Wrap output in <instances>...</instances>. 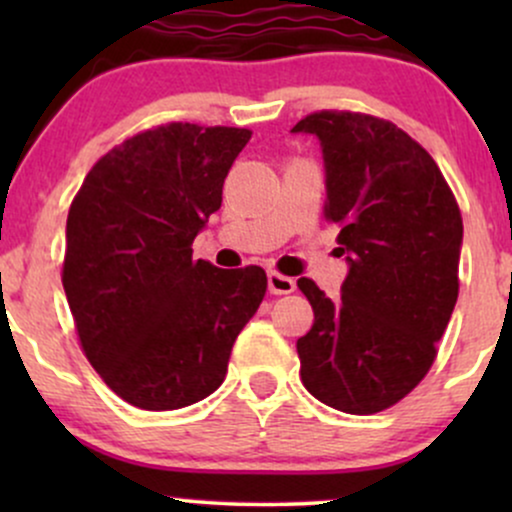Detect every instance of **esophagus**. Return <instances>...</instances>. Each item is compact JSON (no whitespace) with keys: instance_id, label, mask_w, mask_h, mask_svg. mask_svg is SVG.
Instances as JSON below:
<instances>
[{"instance_id":"obj_1","label":"esophagus","mask_w":512,"mask_h":512,"mask_svg":"<svg viewBox=\"0 0 512 512\" xmlns=\"http://www.w3.org/2000/svg\"><path fill=\"white\" fill-rule=\"evenodd\" d=\"M267 286H269V293H274V296H281V293H293L296 291V281L291 279V276H284L279 272H269L267 274Z\"/></svg>"}]
</instances>
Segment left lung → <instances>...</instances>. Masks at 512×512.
<instances>
[{
    "mask_svg": "<svg viewBox=\"0 0 512 512\" xmlns=\"http://www.w3.org/2000/svg\"><path fill=\"white\" fill-rule=\"evenodd\" d=\"M327 170L325 219L339 223L349 276L337 301L298 279L315 322L296 349L310 395L378 414L414 390L438 356L460 291L462 214L438 163L404 129L351 110H317Z\"/></svg>",
    "mask_w": 512,
    "mask_h": 512,
    "instance_id": "obj_1",
    "label": "left lung"
}]
</instances>
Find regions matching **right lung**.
Here are the masks:
<instances>
[{
    "mask_svg": "<svg viewBox=\"0 0 512 512\" xmlns=\"http://www.w3.org/2000/svg\"><path fill=\"white\" fill-rule=\"evenodd\" d=\"M250 137L192 122L144 129L98 158L72 199L64 293L88 363L132 407L209 397L267 293L262 267L192 257Z\"/></svg>",
    "mask_w": 512,
    "mask_h": 512,
    "instance_id": "right-lung-1",
    "label": "right lung"
}]
</instances>
